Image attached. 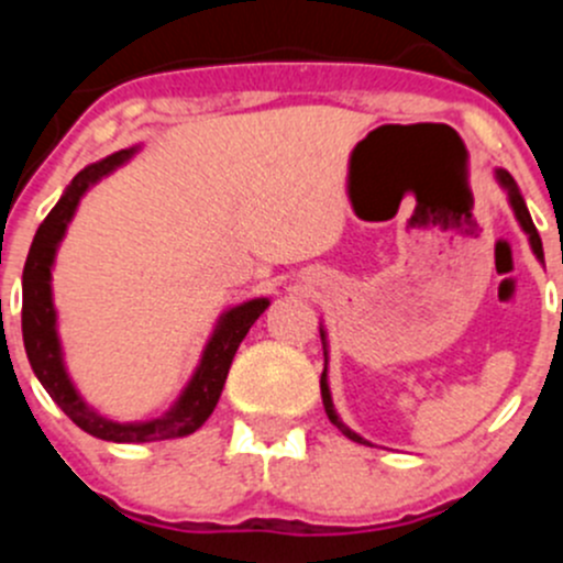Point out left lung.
Segmentation results:
<instances>
[{"label":"left lung","instance_id":"8db88e82","mask_svg":"<svg viewBox=\"0 0 563 563\" xmlns=\"http://www.w3.org/2000/svg\"><path fill=\"white\" fill-rule=\"evenodd\" d=\"M496 176H498V181H501V185L507 187V192H509V203H512V209H515V214H518L520 225H523V231H526V234H528V240H531V247H533V253H537V258H544V253H542V240H539V234H537V225H533L531 214H528V209H526V201H523V196H520L518 185H515V179H512V176H509V172H501V168H498ZM321 338H323V332H321ZM321 397H323V408H327V417H329V422H332L334 428L340 430V433H343V435H349L351 441H360V444H367V441H365V439H360V435H356L354 430H349V428H345V424L340 422V419H338V413H334V406H332V395H329V387H327V367H323V373H321Z\"/></svg>","mask_w":563,"mask_h":563}]
</instances>
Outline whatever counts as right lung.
<instances>
[{
  "label": "right lung",
  "mask_w": 563,
  "mask_h": 563,
  "mask_svg": "<svg viewBox=\"0 0 563 563\" xmlns=\"http://www.w3.org/2000/svg\"><path fill=\"white\" fill-rule=\"evenodd\" d=\"M135 150H122L117 155H108L106 161L92 163L84 172L76 174L65 196L59 198L48 218L40 223L35 240H32L30 255L24 264V305H21V332H24V349L30 356V365L35 371L45 391L54 397L56 406L73 419L81 430L89 435L103 441H117V444H144V441H163L176 439V435H187L192 430L201 428L214 411L223 391L225 376H229L231 360H234L236 349L245 340L247 329L253 327L255 318L266 310V299H250V302L231 308L220 316L218 329H214L212 340H209L203 360L198 365L196 376L187 384L185 395L179 402L161 419H152L144 424H124L113 422V419L100 417L98 411L87 406L73 389L70 378H67L65 365H62L59 338H56V313L54 302H51V264H54V253L59 240L65 236L67 223H70L73 212H76L78 201L87 192L89 185L100 179V176L111 174L113 168L130 161Z\"/></svg>",
  "instance_id": "add662e5"
}]
</instances>
